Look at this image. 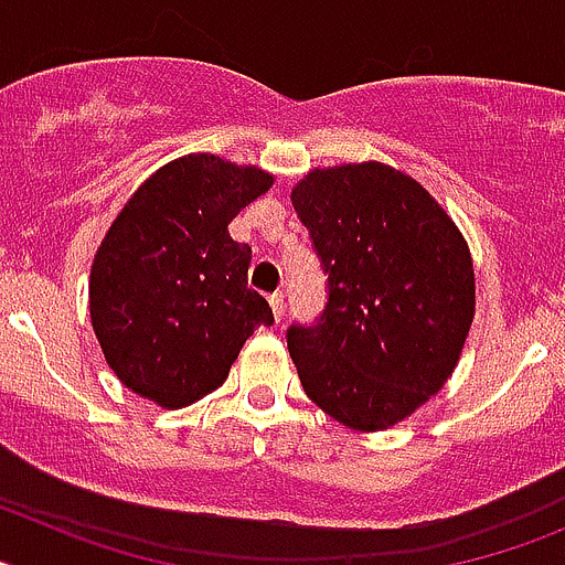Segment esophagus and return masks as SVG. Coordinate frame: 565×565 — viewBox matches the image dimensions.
Listing matches in <instances>:
<instances>
[{
    "label": "esophagus",
    "mask_w": 565,
    "mask_h": 565,
    "mask_svg": "<svg viewBox=\"0 0 565 565\" xmlns=\"http://www.w3.org/2000/svg\"><path fill=\"white\" fill-rule=\"evenodd\" d=\"M268 306H271V313L274 319H282V313H286V297H282V291H274L271 297H268Z\"/></svg>",
    "instance_id": "1"
}]
</instances>
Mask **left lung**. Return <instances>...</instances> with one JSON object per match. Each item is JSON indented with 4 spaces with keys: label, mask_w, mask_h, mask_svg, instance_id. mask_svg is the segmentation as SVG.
I'll use <instances>...</instances> for the list:
<instances>
[{
    "label": "left lung",
    "mask_w": 565,
    "mask_h": 565,
    "mask_svg": "<svg viewBox=\"0 0 565 565\" xmlns=\"http://www.w3.org/2000/svg\"><path fill=\"white\" fill-rule=\"evenodd\" d=\"M291 203L328 274L317 326L288 328L299 382L344 427L391 430L461 359L476 317L467 239L416 178L379 161L311 169Z\"/></svg>",
    "instance_id": "8db88e82"
}]
</instances>
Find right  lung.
<instances>
[{"instance_id":"obj_1","label":"right lung","mask_w":565,"mask_h":565,"mask_svg":"<svg viewBox=\"0 0 565 565\" xmlns=\"http://www.w3.org/2000/svg\"><path fill=\"white\" fill-rule=\"evenodd\" d=\"M274 174L192 152L152 172L104 234L89 271V319L129 391L181 411L226 382L254 328L274 313L248 288L252 248L228 223Z\"/></svg>"}]
</instances>
